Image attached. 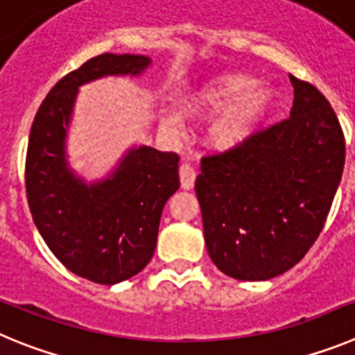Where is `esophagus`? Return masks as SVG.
Wrapping results in <instances>:
<instances>
[{
    "instance_id": "obj_1",
    "label": "esophagus",
    "mask_w": 355,
    "mask_h": 355,
    "mask_svg": "<svg viewBox=\"0 0 355 355\" xmlns=\"http://www.w3.org/2000/svg\"><path fill=\"white\" fill-rule=\"evenodd\" d=\"M178 175H180L182 189H193L194 180H196V171H194L193 166L187 164V162L180 164V168H178Z\"/></svg>"
}]
</instances>
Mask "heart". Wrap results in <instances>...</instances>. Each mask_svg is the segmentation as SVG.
Returning <instances> with one entry per match:
<instances>
[{"mask_svg": "<svg viewBox=\"0 0 355 355\" xmlns=\"http://www.w3.org/2000/svg\"><path fill=\"white\" fill-rule=\"evenodd\" d=\"M270 98L272 94L260 86V79L249 74H225L185 95L182 107L185 113L200 116L225 113L210 127V141L217 148L232 150L253 134L269 107ZM162 125L171 132H178L180 118L166 114Z\"/></svg>", "mask_w": 355, "mask_h": 355, "instance_id": "b5f03b06", "label": "heart"}]
</instances>
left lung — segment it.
Returning <instances> with one entry per match:
<instances>
[{"instance_id":"8db88e82","label":"left lung","mask_w":355,"mask_h":355,"mask_svg":"<svg viewBox=\"0 0 355 355\" xmlns=\"http://www.w3.org/2000/svg\"><path fill=\"white\" fill-rule=\"evenodd\" d=\"M290 116L201 159L196 196L209 254L226 276L265 281L292 269L320 235L345 164L327 98L290 76Z\"/></svg>"}]
</instances>
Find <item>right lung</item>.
Wrapping results in <instances>:
<instances>
[{
	"mask_svg": "<svg viewBox=\"0 0 355 355\" xmlns=\"http://www.w3.org/2000/svg\"><path fill=\"white\" fill-rule=\"evenodd\" d=\"M141 54H98L63 76L38 107L26 152V196L38 232L70 272L98 285L136 276L154 257L159 221L178 189V154L132 148L110 178L86 185L69 171L65 134L81 85L138 76Z\"/></svg>",
	"mask_w": 355,
	"mask_h": 355,
	"instance_id": "obj_1",
	"label": "right lung"
}]
</instances>
